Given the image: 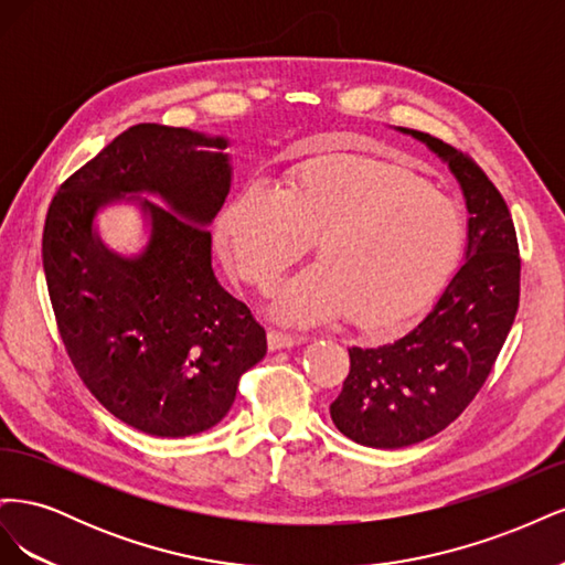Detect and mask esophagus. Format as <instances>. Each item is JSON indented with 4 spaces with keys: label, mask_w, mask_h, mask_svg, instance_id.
I'll return each mask as SVG.
<instances>
[{
    "label": "esophagus",
    "mask_w": 565,
    "mask_h": 565,
    "mask_svg": "<svg viewBox=\"0 0 565 565\" xmlns=\"http://www.w3.org/2000/svg\"><path fill=\"white\" fill-rule=\"evenodd\" d=\"M301 341H303V337H292V334L276 332V330H270V332H268V349H270V351L292 349V347L301 344Z\"/></svg>",
    "instance_id": "obj_1"
}]
</instances>
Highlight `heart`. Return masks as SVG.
Here are the masks:
<instances>
[{
	"instance_id": "1",
	"label": "heart",
	"mask_w": 565,
	"mask_h": 565,
	"mask_svg": "<svg viewBox=\"0 0 565 565\" xmlns=\"http://www.w3.org/2000/svg\"><path fill=\"white\" fill-rule=\"evenodd\" d=\"M218 233L237 270L262 289L318 237L320 262L276 289L273 318L313 328L349 313L367 334L415 318L465 249L450 200L396 164L351 156L303 162L289 191L245 183L221 212Z\"/></svg>"
}]
</instances>
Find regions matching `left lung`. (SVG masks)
Here are the masks:
<instances>
[{
    "mask_svg": "<svg viewBox=\"0 0 565 565\" xmlns=\"http://www.w3.org/2000/svg\"><path fill=\"white\" fill-rule=\"evenodd\" d=\"M448 164L467 204L461 266L417 324L380 347H351V372L330 405L337 429L396 450L436 436L486 384L519 309L514 221L483 169L431 134L396 127Z\"/></svg>",
    "mask_w": 565,
    "mask_h": 565,
    "instance_id": "1",
    "label": "left lung"
}]
</instances>
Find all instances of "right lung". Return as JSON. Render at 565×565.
Listing matches in <instances>:
<instances>
[{
	"label": "right lung",
	"instance_id": "obj_1",
	"mask_svg": "<svg viewBox=\"0 0 565 565\" xmlns=\"http://www.w3.org/2000/svg\"><path fill=\"white\" fill-rule=\"evenodd\" d=\"M226 136L136 125L67 179L51 202L42 262L67 355L108 413L143 434L212 429L266 332L212 268L207 231L231 193ZM142 214V247L105 245L97 216Z\"/></svg>",
	"mask_w": 565,
	"mask_h": 565
}]
</instances>
